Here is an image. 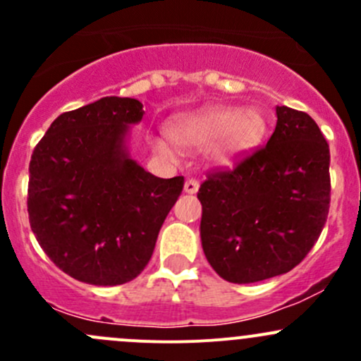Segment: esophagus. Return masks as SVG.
Returning a JSON list of instances; mask_svg holds the SVG:
<instances>
[{
  "label": "esophagus",
  "instance_id": "34e87169",
  "mask_svg": "<svg viewBox=\"0 0 361 361\" xmlns=\"http://www.w3.org/2000/svg\"><path fill=\"white\" fill-rule=\"evenodd\" d=\"M183 190L187 192V194H197V190H199V181L197 180H187L185 181V187H183Z\"/></svg>",
  "mask_w": 361,
  "mask_h": 361
}]
</instances>
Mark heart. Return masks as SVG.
Listing matches in <instances>:
<instances>
[{
  "label": "heart",
  "instance_id": "obj_1",
  "mask_svg": "<svg viewBox=\"0 0 361 361\" xmlns=\"http://www.w3.org/2000/svg\"><path fill=\"white\" fill-rule=\"evenodd\" d=\"M167 133L181 150L195 152L209 147L207 157L211 164L232 167L264 141L267 120L257 108L211 104L176 116ZM155 150L171 155V148L162 140L155 141Z\"/></svg>",
  "mask_w": 361,
  "mask_h": 361
}]
</instances>
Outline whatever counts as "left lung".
<instances>
[{
    "label": "left lung",
    "instance_id": "8db88e82",
    "mask_svg": "<svg viewBox=\"0 0 361 361\" xmlns=\"http://www.w3.org/2000/svg\"><path fill=\"white\" fill-rule=\"evenodd\" d=\"M264 148L199 188L204 255L220 278L257 283L292 271L325 227L330 150L304 111L276 106Z\"/></svg>",
    "mask_w": 361,
    "mask_h": 361
}]
</instances>
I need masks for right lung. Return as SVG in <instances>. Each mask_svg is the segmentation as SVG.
I'll use <instances>...</instances> for the list:
<instances>
[{"instance_id": "1", "label": "right lung", "mask_w": 361, "mask_h": 361, "mask_svg": "<svg viewBox=\"0 0 361 361\" xmlns=\"http://www.w3.org/2000/svg\"><path fill=\"white\" fill-rule=\"evenodd\" d=\"M133 97L99 101L57 116L29 164L27 213L39 246L71 278L96 286L141 274L183 176L145 171L129 154Z\"/></svg>"}]
</instances>
